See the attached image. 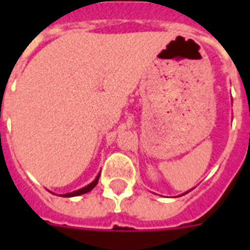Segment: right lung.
Wrapping results in <instances>:
<instances>
[{
	"label": "right lung",
	"instance_id": "obj_1",
	"mask_svg": "<svg viewBox=\"0 0 250 250\" xmlns=\"http://www.w3.org/2000/svg\"><path fill=\"white\" fill-rule=\"evenodd\" d=\"M98 178H100V175H98L97 178L94 179L93 182L90 183V184H88L86 187H84V188H82V189H79V190H75V192H71V193L63 194V197H74V196H79V194H83V193H86V192H89V190H92L94 187H96V184H97V182H98Z\"/></svg>",
	"mask_w": 250,
	"mask_h": 250
}]
</instances>
